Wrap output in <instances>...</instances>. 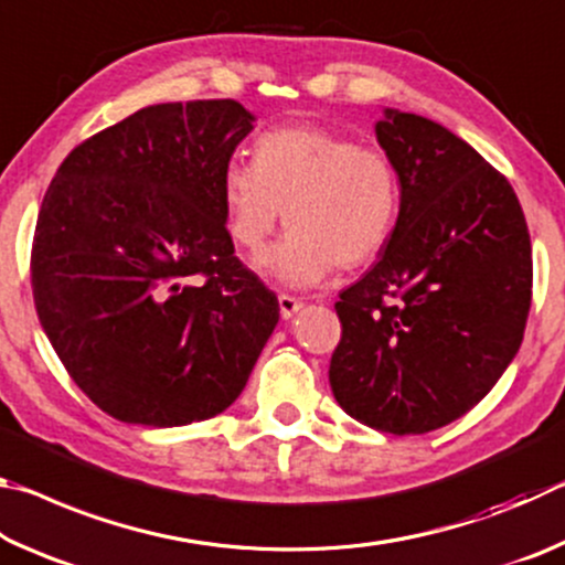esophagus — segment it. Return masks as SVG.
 I'll list each match as a JSON object with an SVG mask.
<instances>
[{"mask_svg":"<svg viewBox=\"0 0 565 565\" xmlns=\"http://www.w3.org/2000/svg\"><path fill=\"white\" fill-rule=\"evenodd\" d=\"M301 301L296 299V296H289V294H281L279 296V309H281V319H291L296 317V313L301 311Z\"/></svg>","mask_w":565,"mask_h":565,"instance_id":"34e87169","label":"esophagus"}]
</instances>
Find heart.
Returning a JSON list of instances; mask_svg holds the SVG:
<instances>
[{"instance_id":"obj_1","label":"heart","mask_w":565,"mask_h":565,"mask_svg":"<svg viewBox=\"0 0 565 565\" xmlns=\"http://www.w3.org/2000/svg\"><path fill=\"white\" fill-rule=\"evenodd\" d=\"M222 204L228 234L246 252L264 246L286 214L289 234L259 256L256 269L286 289H313L337 264L359 266L384 248L401 186L384 151L296 124L262 134L254 161H228Z\"/></svg>"}]
</instances>
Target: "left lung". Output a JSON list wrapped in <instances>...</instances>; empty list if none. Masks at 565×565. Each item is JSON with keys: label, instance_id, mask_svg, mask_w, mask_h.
Wrapping results in <instances>:
<instances>
[{"label": "left lung", "instance_id": "8db88e82", "mask_svg": "<svg viewBox=\"0 0 565 565\" xmlns=\"http://www.w3.org/2000/svg\"><path fill=\"white\" fill-rule=\"evenodd\" d=\"M374 131L401 206L374 269L339 294L329 381L361 424L426 434L471 411L519 353L531 238L509 181L454 131L391 107Z\"/></svg>", "mask_w": 565, "mask_h": 565}]
</instances>
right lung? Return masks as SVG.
Listing matches in <instances>:
<instances>
[{"label":"right lung","instance_id":"right-lung-1","mask_svg":"<svg viewBox=\"0 0 565 565\" xmlns=\"http://www.w3.org/2000/svg\"><path fill=\"white\" fill-rule=\"evenodd\" d=\"M254 121L234 99L154 104L76 147L46 189L36 313L74 384L124 424L222 414L279 323L222 204Z\"/></svg>","mask_w":565,"mask_h":565}]
</instances>
